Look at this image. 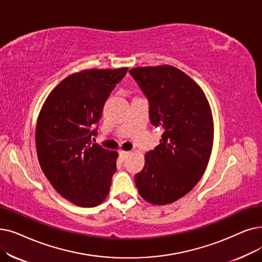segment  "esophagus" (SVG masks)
Returning <instances> with one entry per match:
<instances>
[{"label":"esophagus","instance_id":"esophagus-1","mask_svg":"<svg viewBox=\"0 0 262 262\" xmlns=\"http://www.w3.org/2000/svg\"><path fill=\"white\" fill-rule=\"evenodd\" d=\"M129 153H130V151H121L120 152V155H121V158L123 159H126V157L129 155Z\"/></svg>","mask_w":262,"mask_h":262}]
</instances>
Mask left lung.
Returning a JSON list of instances; mask_svg holds the SVG:
<instances>
[{"instance_id":"left-lung-1","label":"left lung","mask_w":262,"mask_h":262,"mask_svg":"<svg viewBox=\"0 0 262 262\" xmlns=\"http://www.w3.org/2000/svg\"><path fill=\"white\" fill-rule=\"evenodd\" d=\"M129 74L149 99L150 121L164 133L135 176L140 196L156 206L190 191L206 171L214 125L209 101L192 79L171 65L135 67Z\"/></svg>"}]
</instances>
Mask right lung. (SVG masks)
<instances>
[{
  "mask_svg": "<svg viewBox=\"0 0 262 262\" xmlns=\"http://www.w3.org/2000/svg\"><path fill=\"white\" fill-rule=\"evenodd\" d=\"M127 70L72 74L52 90L39 112L35 142L40 168L54 189L76 206L96 207L109 192L118 152L92 143L91 137Z\"/></svg>",
  "mask_w": 262,
  "mask_h": 262,
  "instance_id": "1",
  "label": "right lung"
}]
</instances>
